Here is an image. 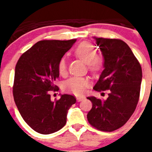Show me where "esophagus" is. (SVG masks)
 <instances>
[{"label":"esophagus","mask_w":152,"mask_h":152,"mask_svg":"<svg viewBox=\"0 0 152 152\" xmlns=\"http://www.w3.org/2000/svg\"><path fill=\"white\" fill-rule=\"evenodd\" d=\"M77 100L78 102H80V101H82V100H84V99H85V96H77Z\"/></svg>","instance_id":"1"}]
</instances>
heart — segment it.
Returning a JSON list of instances; mask_svg holds the SVG:
<instances>
[{
    "instance_id": "obj_1",
    "label": "heart",
    "mask_w": 152,
    "mask_h": 152,
    "mask_svg": "<svg viewBox=\"0 0 152 152\" xmlns=\"http://www.w3.org/2000/svg\"><path fill=\"white\" fill-rule=\"evenodd\" d=\"M75 56L80 59L87 63L88 68L92 72H96L101 66V59L96 56V50L92 44L88 42H84L79 44L75 50ZM58 72L61 75L66 73L67 64L64 58H61L58 65ZM89 84L88 79L80 77H72L64 83L63 88L68 93H72L76 95L81 94L86 91Z\"/></svg>"
}]
</instances>
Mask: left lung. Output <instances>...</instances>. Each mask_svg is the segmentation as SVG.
I'll return each instance as SVG.
<instances>
[{"label":"left lung","mask_w":152,"mask_h":152,"mask_svg":"<svg viewBox=\"0 0 152 152\" xmlns=\"http://www.w3.org/2000/svg\"><path fill=\"white\" fill-rule=\"evenodd\" d=\"M94 38L104 60V69L94 89L110 90V93L104 100L88 96L93 106L87 118L90 124L97 129L113 132L128 121L136 108L142 68L129 46L123 40Z\"/></svg>","instance_id":"1"}]
</instances>
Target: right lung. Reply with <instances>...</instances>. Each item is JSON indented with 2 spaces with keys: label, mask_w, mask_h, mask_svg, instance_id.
I'll return each mask as SVG.
<instances>
[{
  "label": "right lung",
  "mask_w": 152,
  "mask_h": 152,
  "mask_svg": "<svg viewBox=\"0 0 152 152\" xmlns=\"http://www.w3.org/2000/svg\"><path fill=\"white\" fill-rule=\"evenodd\" d=\"M76 39L42 40L25 52L15 68L13 94L21 116L31 128L48 135L61 129L68 110L76 102L72 95L62 94L51 100V91H58V62Z\"/></svg>",
  "instance_id": "right-lung-1"
}]
</instances>
